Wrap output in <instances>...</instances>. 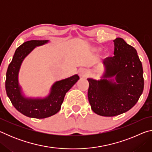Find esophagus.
<instances>
[{
  "label": "esophagus",
  "instance_id": "obj_1",
  "mask_svg": "<svg viewBox=\"0 0 152 152\" xmlns=\"http://www.w3.org/2000/svg\"><path fill=\"white\" fill-rule=\"evenodd\" d=\"M88 71H87L86 70H85V69H80V70H79L78 72V74L80 78H85V77L88 75Z\"/></svg>",
  "mask_w": 152,
  "mask_h": 152
}]
</instances>
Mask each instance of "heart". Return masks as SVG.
Segmentation results:
<instances>
[{"mask_svg": "<svg viewBox=\"0 0 152 152\" xmlns=\"http://www.w3.org/2000/svg\"><path fill=\"white\" fill-rule=\"evenodd\" d=\"M92 50L94 51H99L100 50H101V48L100 47H95L92 48Z\"/></svg>", "mask_w": 152, "mask_h": 152, "instance_id": "heart-1", "label": "heart"}]
</instances>
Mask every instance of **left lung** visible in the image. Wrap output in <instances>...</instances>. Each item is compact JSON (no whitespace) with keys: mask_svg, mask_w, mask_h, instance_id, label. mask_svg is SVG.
<instances>
[{"mask_svg":"<svg viewBox=\"0 0 152 152\" xmlns=\"http://www.w3.org/2000/svg\"><path fill=\"white\" fill-rule=\"evenodd\" d=\"M113 57L102 61L99 80L88 78V97L96 114L114 117L128 111L137 103L144 86L142 64L135 49L122 38L114 41Z\"/></svg>","mask_w":152,"mask_h":152,"instance_id":"obj_1","label":"left lung"}]
</instances>
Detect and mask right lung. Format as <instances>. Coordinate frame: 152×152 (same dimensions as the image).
Returning <instances> with one entry per match:
<instances>
[{
  "label": "right lung",
  "instance_id": "add662e5",
  "mask_svg": "<svg viewBox=\"0 0 152 152\" xmlns=\"http://www.w3.org/2000/svg\"><path fill=\"white\" fill-rule=\"evenodd\" d=\"M50 40H31L23 43L15 51L7 69L5 88L12 105L18 111L28 117L44 119L52 116L61 109L66 92L79 80L78 74L56 81L44 97L27 96L19 81L20 66L25 58L38 46L48 43Z\"/></svg>",
  "mask_w": 152,
  "mask_h": 152
}]
</instances>
